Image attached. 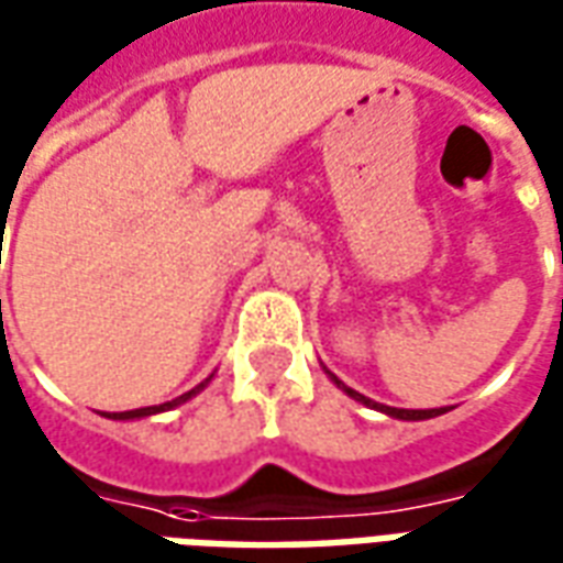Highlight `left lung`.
Segmentation results:
<instances>
[{
  "instance_id": "1",
  "label": "left lung",
  "mask_w": 563,
  "mask_h": 563,
  "mask_svg": "<svg viewBox=\"0 0 563 563\" xmlns=\"http://www.w3.org/2000/svg\"><path fill=\"white\" fill-rule=\"evenodd\" d=\"M561 262H563V256H561ZM325 374H329L331 383H334V386H338L341 391H346L353 401L365 404V407H371V410H379V413L391 416V419H404V422H422V419H434V416L446 413V407H440V410H401V407H386V404H377V401H371V398H365L362 391L350 389V386H346V383H341V379L334 377L331 371H325Z\"/></svg>"
}]
</instances>
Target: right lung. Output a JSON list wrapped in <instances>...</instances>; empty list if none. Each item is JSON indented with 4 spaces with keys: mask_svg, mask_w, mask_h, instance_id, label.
I'll list each match as a JSON object with an SVG mask.
<instances>
[{
    "mask_svg": "<svg viewBox=\"0 0 563 563\" xmlns=\"http://www.w3.org/2000/svg\"><path fill=\"white\" fill-rule=\"evenodd\" d=\"M213 379V374H210L205 383H198L196 389H189L184 391L180 398H174V401H165V404H156V407H141V410H123V413H104L108 419H117V422H132V419H147V416H156V413H165V410H174V407H180V404L186 401H192L196 398L198 391H205L208 389V383Z\"/></svg>",
    "mask_w": 563,
    "mask_h": 563,
    "instance_id": "obj_1",
    "label": "right lung"
}]
</instances>
